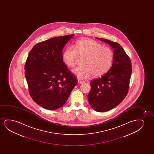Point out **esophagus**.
Segmentation results:
<instances>
[{
	"instance_id": "1",
	"label": "esophagus",
	"mask_w": 154,
	"mask_h": 154,
	"mask_svg": "<svg viewBox=\"0 0 154 154\" xmlns=\"http://www.w3.org/2000/svg\"><path fill=\"white\" fill-rule=\"evenodd\" d=\"M78 84H82L84 82V81L83 80H80V79H78Z\"/></svg>"
}]
</instances>
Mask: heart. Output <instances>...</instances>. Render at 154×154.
Masks as SVG:
<instances>
[{
	"label": "heart",
	"mask_w": 154,
	"mask_h": 154,
	"mask_svg": "<svg viewBox=\"0 0 154 154\" xmlns=\"http://www.w3.org/2000/svg\"><path fill=\"white\" fill-rule=\"evenodd\" d=\"M68 46L63 54V59L66 65L73 67L76 65L78 55L85 56L83 65L72 70L80 79H87L91 75L99 77L107 73L112 67L114 61V53L109 47L103 46L101 43L91 39L78 40L75 46Z\"/></svg>",
	"instance_id": "heart-1"
}]
</instances>
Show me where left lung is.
I'll list each match as a JSON object with an SVG mask.
<instances>
[{"label":"left lung","mask_w":154,"mask_h":154,"mask_svg":"<svg viewBox=\"0 0 154 154\" xmlns=\"http://www.w3.org/2000/svg\"><path fill=\"white\" fill-rule=\"evenodd\" d=\"M114 49L113 63L109 70L91 82L89 103L95 111L107 112L119 105L128 92L132 72L131 59L120 44L103 38Z\"/></svg>","instance_id":"8db88e82"}]
</instances>
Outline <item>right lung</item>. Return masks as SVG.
<instances>
[{
  "mask_svg": "<svg viewBox=\"0 0 154 154\" xmlns=\"http://www.w3.org/2000/svg\"><path fill=\"white\" fill-rule=\"evenodd\" d=\"M73 36L57 37L39 42L28 55L25 75L30 96L46 109L63 106L78 82L63 59V48Z\"/></svg>",
  "mask_w": 154,
  "mask_h": 154,
  "instance_id": "obj_1",
  "label": "right lung"
}]
</instances>
